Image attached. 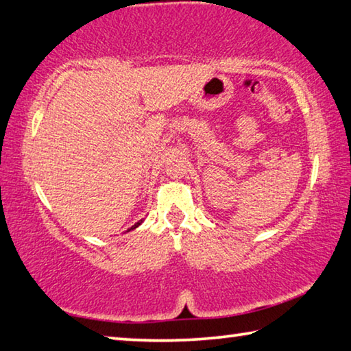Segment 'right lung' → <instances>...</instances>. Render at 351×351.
Masks as SVG:
<instances>
[{
    "label": "right lung",
    "mask_w": 351,
    "mask_h": 351,
    "mask_svg": "<svg viewBox=\"0 0 351 351\" xmlns=\"http://www.w3.org/2000/svg\"><path fill=\"white\" fill-rule=\"evenodd\" d=\"M141 223H142V219H141V221H138V223H136V224H134V226H132V228H130V229H128V230H133V229H136V228H138V226H139V224H141Z\"/></svg>",
    "instance_id": "obj_1"
}]
</instances>
